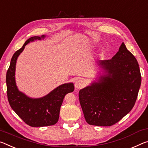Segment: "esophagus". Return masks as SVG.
<instances>
[{
  "label": "esophagus",
  "mask_w": 148,
  "mask_h": 148,
  "mask_svg": "<svg viewBox=\"0 0 148 148\" xmlns=\"http://www.w3.org/2000/svg\"><path fill=\"white\" fill-rule=\"evenodd\" d=\"M85 86V82L82 79H78L75 82V88L76 89H82Z\"/></svg>",
  "instance_id": "esophagus-1"
}]
</instances>
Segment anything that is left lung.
I'll return each mask as SVG.
<instances>
[{
    "label": "left lung",
    "mask_w": 148,
    "mask_h": 148,
    "mask_svg": "<svg viewBox=\"0 0 148 148\" xmlns=\"http://www.w3.org/2000/svg\"><path fill=\"white\" fill-rule=\"evenodd\" d=\"M105 74L79 91L89 125L110 126L130 112L136 101L142 77L136 58L124 43L111 59L99 61Z\"/></svg>",
    "instance_id": "left-lung-1"
}]
</instances>
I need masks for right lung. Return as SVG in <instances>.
<instances>
[{
    "mask_svg": "<svg viewBox=\"0 0 148 148\" xmlns=\"http://www.w3.org/2000/svg\"><path fill=\"white\" fill-rule=\"evenodd\" d=\"M45 36L30 37L22 47L16 51L12 57L10 64L6 73V88L8 100L16 114L23 121L32 127L55 125L59 118V112L64 96L74 90L73 83L60 85L43 97L34 99L27 97L17 88L15 80L16 60L23 51L25 46L34 40H41Z\"/></svg>",
    "mask_w": 148,
    "mask_h": 148,
    "instance_id": "right-lung-1",
    "label": "right lung"
}]
</instances>
